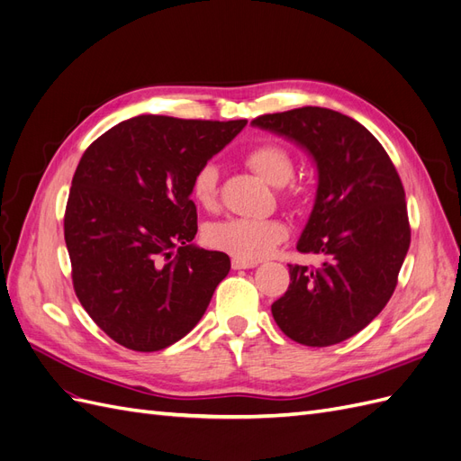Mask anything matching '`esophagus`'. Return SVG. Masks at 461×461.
I'll return each mask as SVG.
<instances>
[{"label":"esophagus","mask_w":461,"mask_h":461,"mask_svg":"<svg viewBox=\"0 0 461 461\" xmlns=\"http://www.w3.org/2000/svg\"><path fill=\"white\" fill-rule=\"evenodd\" d=\"M258 261H248V259H239L232 258V269H254Z\"/></svg>","instance_id":"esophagus-1"}]
</instances>
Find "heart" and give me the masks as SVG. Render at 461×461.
Masks as SVG:
<instances>
[{
	"instance_id": "obj_1",
	"label": "heart",
	"mask_w": 461,
	"mask_h": 461,
	"mask_svg": "<svg viewBox=\"0 0 461 461\" xmlns=\"http://www.w3.org/2000/svg\"><path fill=\"white\" fill-rule=\"evenodd\" d=\"M246 165L265 183L273 186H283L294 173V163L286 148L275 142H261L249 148L244 153ZM219 171L213 163H205L192 178V198L198 205L212 209L217 203L219 192ZM300 188L292 186L288 198H298ZM286 236V227L276 219H246L230 217L225 221L213 222L205 230V242L227 252L239 259L258 261L271 254V249Z\"/></svg>"
}]
</instances>
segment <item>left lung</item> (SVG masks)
Wrapping results in <instances>:
<instances>
[{
    "instance_id": "8db88e82",
    "label": "left lung",
    "mask_w": 461,
    "mask_h": 461,
    "mask_svg": "<svg viewBox=\"0 0 461 461\" xmlns=\"http://www.w3.org/2000/svg\"><path fill=\"white\" fill-rule=\"evenodd\" d=\"M252 124L296 142L317 165L315 203L296 248L325 259L288 265V290L271 313L298 344H339L366 329L396 288L411 240L402 180L381 142L339 111L298 107Z\"/></svg>"
}]
</instances>
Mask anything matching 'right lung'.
Here are the masks:
<instances>
[{"label":"right lung","instance_id":"obj_1","mask_svg":"<svg viewBox=\"0 0 461 461\" xmlns=\"http://www.w3.org/2000/svg\"><path fill=\"white\" fill-rule=\"evenodd\" d=\"M246 122L138 115L80 158L65 209L73 286L117 344L158 352L186 337L229 275L227 254L192 244L190 185Z\"/></svg>","mask_w":461,"mask_h":461}]
</instances>
